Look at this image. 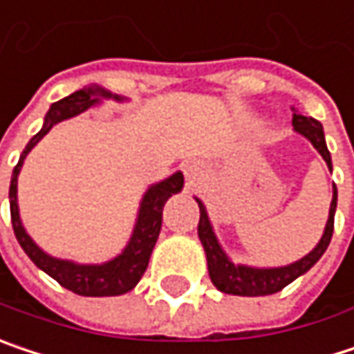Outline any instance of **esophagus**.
<instances>
[{"label":"esophagus","instance_id":"obj_1","mask_svg":"<svg viewBox=\"0 0 354 354\" xmlns=\"http://www.w3.org/2000/svg\"><path fill=\"white\" fill-rule=\"evenodd\" d=\"M182 170H184V174L188 180H192V178H196L201 174V162H196V160H188V162H184L182 164Z\"/></svg>","mask_w":354,"mask_h":354}]
</instances>
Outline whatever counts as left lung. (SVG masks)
I'll use <instances>...</instances> for the list:
<instances>
[{"instance_id":"8db88e82","label":"left lung","mask_w":354,"mask_h":354,"mask_svg":"<svg viewBox=\"0 0 354 354\" xmlns=\"http://www.w3.org/2000/svg\"><path fill=\"white\" fill-rule=\"evenodd\" d=\"M292 125H294L296 133L304 136L306 140L316 147V151L322 156L328 170L333 172V160H330V151L326 147L322 123L298 113V109H294ZM196 203H198V209H201L198 239H201L203 247H205V253H207V266H209V275L212 286L218 292L231 294V296H270V294L283 290L296 277L304 275L324 255L328 243L333 239V231H335L337 186H333V201H330V210H328V221H326V227H324V233H322L320 241L316 243V247L308 255H304L302 259H298V261H294L290 266H279V268H253V266L233 263L231 257L225 253V249L221 247V243L216 239V233H214V229L210 225L209 212H207L205 203L201 198H196Z\"/></svg>"}]
</instances>
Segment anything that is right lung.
<instances>
[{"label":"right lung","instance_id":"1","mask_svg":"<svg viewBox=\"0 0 354 354\" xmlns=\"http://www.w3.org/2000/svg\"><path fill=\"white\" fill-rule=\"evenodd\" d=\"M113 99V101H125V97L115 95L103 86H84L75 91L73 95L56 101L50 105L48 113L44 117L42 129L28 142L26 149L19 156V162L14 168L12 184H10V212H12V225L16 233L17 243L26 251V255L36 263L44 273H48L52 279H56L62 288L79 294V296H91V298H101V296H121L131 292L142 275L147 270L149 255L153 251V245L158 241L160 229H162V210L166 201L178 194L184 186L182 172H174L170 178L151 184L142 196L138 218L131 231V237L123 251L115 255L113 259L105 263H77L71 259H58L48 255L42 247H38L34 239L28 235L24 229V223L19 218V207H17V176L24 166L26 156L32 151V147L38 144L50 129L71 117H77L81 113L88 111L91 107H97L101 101Z\"/></svg>","mask_w":354,"mask_h":354}]
</instances>
